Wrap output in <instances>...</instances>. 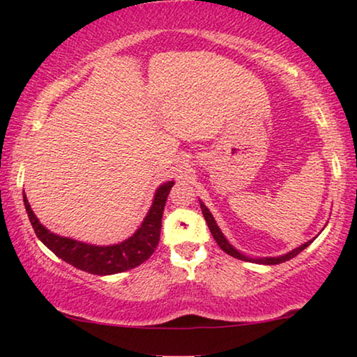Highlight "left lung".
I'll use <instances>...</instances> for the list:
<instances>
[{"label": "left lung", "mask_w": 357, "mask_h": 357, "mask_svg": "<svg viewBox=\"0 0 357 357\" xmlns=\"http://www.w3.org/2000/svg\"><path fill=\"white\" fill-rule=\"evenodd\" d=\"M199 206H202V211H203V216H204V219H206V224H208V227H209V231H211V234H213V237H214V241L218 242V245L222 248L224 252L227 253V255H231V257H234V258H238V260H243V261H253V263H260V265H278V263H284V261H287V260H291V258H294L296 255H299V253L304 250L305 247H309L312 242H314V238H312V241H309V242H305V243H302L301 247H297V248H294V250H291V252H287V253H284V255H281V257H265V258H250V257H245V255H242L241 252L238 250H236V248H234L231 243H229V241L226 237H224V234L221 232V229H219V226L216 224V221H214V218H213V214H211V211H209V209L204 206V203L203 202H199Z\"/></svg>", "instance_id": "obj_1"}]
</instances>
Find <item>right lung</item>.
<instances>
[{"mask_svg":"<svg viewBox=\"0 0 357 357\" xmlns=\"http://www.w3.org/2000/svg\"><path fill=\"white\" fill-rule=\"evenodd\" d=\"M174 182H165L155 190L153 204H151L144 221L141 222L133 236L115 245H91L70 237L56 236L43 227L33 214L31 204L24 193V206H26L29 221H31L36 236L55 253L63 261L70 263L77 270L87 271L91 275H115V273L128 271L153 255L159 243L160 226H162V213L167 195Z\"/></svg>","mask_w":357,"mask_h":357,"instance_id":"1","label":"right lung"}]
</instances>
